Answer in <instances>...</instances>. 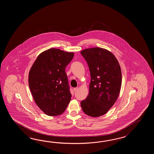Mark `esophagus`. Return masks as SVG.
Wrapping results in <instances>:
<instances>
[{
    "label": "esophagus",
    "mask_w": 154,
    "mask_h": 154,
    "mask_svg": "<svg viewBox=\"0 0 154 154\" xmlns=\"http://www.w3.org/2000/svg\"><path fill=\"white\" fill-rule=\"evenodd\" d=\"M78 88H73V90H74V91H76L78 90Z\"/></svg>",
    "instance_id": "1"
}]
</instances>
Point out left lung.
Here are the masks:
<instances>
[{"instance_id": "8db88e82", "label": "left lung", "mask_w": 154, "mask_h": 154, "mask_svg": "<svg viewBox=\"0 0 154 154\" xmlns=\"http://www.w3.org/2000/svg\"><path fill=\"white\" fill-rule=\"evenodd\" d=\"M80 53L91 75L88 96L81 102L82 109L86 115L98 117L106 114L118 98L122 85L121 66L114 54L105 48L93 47Z\"/></svg>"}]
</instances>
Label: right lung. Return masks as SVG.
<instances>
[{"instance_id": "right-lung-1", "label": "right lung", "mask_w": 154, "mask_h": 154, "mask_svg": "<svg viewBox=\"0 0 154 154\" xmlns=\"http://www.w3.org/2000/svg\"><path fill=\"white\" fill-rule=\"evenodd\" d=\"M74 53L50 48L41 53L31 68L29 85L36 105L46 115L62 114L71 100L66 67Z\"/></svg>"}]
</instances>
